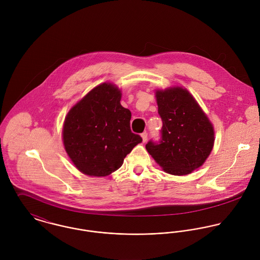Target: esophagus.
<instances>
[{
    "label": "esophagus",
    "instance_id": "obj_1",
    "mask_svg": "<svg viewBox=\"0 0 260 260\" xmlns=\"http://www.w3.org/2000/svg\"><path fill=\"white\" fill-rule=\"evenodd\" d=\"M141 137H142L143 142H146V141H147V138H148V134H147V132H143V133L141 134Z\"/></svg>",
    "mask_w": 260,
    "mask_h": 260
}]
</instances>
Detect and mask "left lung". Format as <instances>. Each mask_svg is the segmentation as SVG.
Instances as JSON below:
<instances>
[{
	"label": "left lung",
	"mask_w": 260,
	"mask_h": 260,
	"mask_svg": "<svg viewBox=\"0 0 260 260\" xmlns=\"http://www.w3.org/2000/svg\"><path fill=\"white\" fill-rule=\"evenodd\" d=\"M162 119L161 140L146 150L162 169L172 175H187L199 168L211 153L214 129L194 97L182 87L156 90Z\"/></svg>",
	"instance_id": "1"
}]
</instances>
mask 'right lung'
I'll list each match as a JSON object with an SVG mask.
<instances>
[{
  "label": "right lung",
  "mask_w": 260,
  "mask_h": 260,
  "mask_svg": "<svg viewBox=\"0 0 260 260\" xmlns=\"http://www.w3.org/2000/svg\"><path fill=\"white\" fill-rule=\"evenodd\" d=\"M111 83L92 89L68 112L63 143L75 166L89 176L103 177L119 169L142 138L130 129L131 112Z\"/></svg>",
  "instance_id": "obj_1"
}]
</instances>
